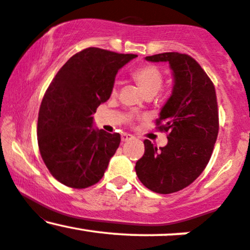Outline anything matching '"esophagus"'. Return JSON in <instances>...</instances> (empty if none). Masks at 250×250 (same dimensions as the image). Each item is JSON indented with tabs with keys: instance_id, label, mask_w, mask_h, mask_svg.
<instances>
[{
	"instance_id": "esophagus-1",
	"label": "esophagus",
	"mask_w": 250,
	"mask_h": 250,
	"mask_svg": "<svg viewBox=\"0 0 250 250\" xmlns=\"http://www.w3.org/2000/svg\"><path fill=\"white\" fill-rule=\"evenodd\" d=\"M131 139H133V135H130V134H128V133H122L121 134L122 142H127V141H129V140H131Z\"/></svg>"
}]
</instances>
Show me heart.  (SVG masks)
<instances>
[{
	"label": "heart",
	"instance_id": "heart-1",
	"mask_svg": "<svg viewBox=\"0 0 250 250\" xmlns=\"http://www.w3.org/2000/svg\"><path fill=\"white\" fill-rule=\"evenodd\" d=\"M133 76L146 95L150 93L156 94L162 88L163 75L154 65H143L137 68L133 73Z\"/></svg>",
	"mask_w": 250,
	"mask_h": 250
}]
</instances>
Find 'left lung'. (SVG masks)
Instances as JSON below:
<instances>
[{"label": "left lung", "mask_w": 250, "mask_h": 250, "mask_svg": "<svg viewBox=\"0 0 250 250\" xmlns=\"http://www.w3.org/2000/svg\"><path fill=\"white\" fill-rule=\"evenodd\" d=\"M149 62H168L173 73L171 95L157 125L168 143L157 147L145 140V155L136 162L139 180L159 194L188 187L205 170L219 134V111L213 82L193 57L180 53L147 56Z\"/></svg>", "instance_id": "1"}]
</instances>
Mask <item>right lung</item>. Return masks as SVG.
Here are the masks:
<instances>
[{
  "label": "right lung",
  "instance_id": "1",
  "mask_svg": "<svg viewBox=\"0 0 250 250\" xmlns=\"http://www.w3.org/2000/svg\"><path fill=\"white\" fill-rule=\"evenodd\" d=\"M136 56L87 48L54 77L40 107L37 142L43 162L59 182L82 189L104 175L121 136L94 127L91 115L110 97L119 69Z\"/></svg>",
  "mask_w": 250,
  "mask_h": 250
}]
</instances>
